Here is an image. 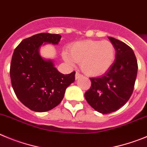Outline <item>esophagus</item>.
I'll list each match as a JSON object with an SVG mask.
<instances>
[{
	"instance_id": "1",
	"label": "esophagus",
	"mask_w": 147,
	"mask_h": 147,
	"mask_svg": "<svg viewBox=\"0 0 147 147\" xmlns=\"http://www.w3.org/2000/svg\"><path fill=\"white\" fill-rule=\"evenodd\" d=\"M82 77H83V75H82L81 74L79 73L78 72H77L76 73H75V79H76V80L79 79L80 78H82Z\"/></svg>"
}]
</instances>
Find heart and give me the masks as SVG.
Wrapping results in <instances>:
<instances>
[{
	"label": "heart",
	"instance_id": "1",
	"mask_svg": "<svg viewBox=\"0 0 147 147\" xmlns=\"http://www.w3.org/2000/svg\"><path fill=\"white\" fill-rule=\"evenodd\" d=\"M116 49L108 40H84L74 43L69 48V55L64 54L69 64L80 63L83 72L89 76L105 74L113 65Z\"/></svg>",
	"mask_w": 147,
	"mask_h": 147
}]
</instances>
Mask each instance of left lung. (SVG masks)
Wrapping results in <instances>:
<instances>
[{
    "mask_svg": "<svg viewBox=\"0 0 147 147\" xmlns=\"http://www.w3.org/2000/svg\"><path fill=\"white\" fill-rule=\"evenodd\" d=\"M116 49V59L105 75L90 78L92 86L85 98L95 111L112 113L126 104L134 88L138 63L130 47L121 41L108 37Z\"/></svg>",
    "mask_w": 147,
    "mask_h": 147,
    "instance_id": "left-lung-1",
    "label": "left lung"
}]
</instances>
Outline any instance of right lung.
I'll list each match as a JSON object with an SVG mask.
<instances>
[{"mask_svg":"<svg viewBox=\"0 0 147 147\" xmlns=\"http://www.w3.org/2000/svg\"><path fill=\"white\" fill-rule=\"evenodd\" d=\"M61 38L59 34H35L23 39L13 53L11 86L20 101L34 111H48L57 106L66 88L75 81V71L68 75L61 73L52 60L44 59L39 54L43 42L58 45Z\"/></svg>","mask_w":147,"mask_h":147,"instance_id":"add662e5","label":"right lung"}]
</instances>
